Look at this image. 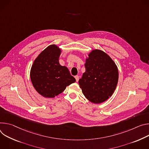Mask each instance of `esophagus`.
<instances>
[{
  "label": "esophagus",
  "mask_w": 149,
  "mask_h": 149,
  "mask_svg": "<svg viewBox=\"0 0 149 149\" xmlns=\"http://www.w3.org/2000/svg\"><path fill=\"white\" fill-rule=\"evenodd\" d=\"M74 77H75V79H76V81H79V76H75Z\"/></svg>",
  "instance_id": "1"
}]
</instances>
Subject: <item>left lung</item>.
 Returning a JSON list of instances; mask_svg holds the SVG:
<instances>
[{"label": "left lung", "mask_w": 149, "mask_h": 149, "mask_svg": "<svg viewBox=\"0 0 149 149\" xmlns=\"http://www.w3.org/2000/svg\"><path fill=\"white\" fill-rule=\"evenodd\" d=\"M86 59L85 72L79 80L82 93L94 104H101L112 96L118 80L117 66L100 49H93Z\"/></svg>", "instance_id": "obj_1"}]
</instances>
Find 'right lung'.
<instances>
[{
  "label": "right lung",
  "mask_w": 149,
  "mask_h": 149,
  "mask_svg": "<svg viewBox=\"0 0 149 149\" xmlns=\"http://www.w3.org/2000/svg\"><path fill=\"white\" fill-rule=\"evenodd\" d=\"M61 52L58 46L49 45L38 56L31 67L32 84L45 97H54L76 81L69 69L59 63Z\"/></svg>",
  "instance_id": "1"
}]
</instances>
